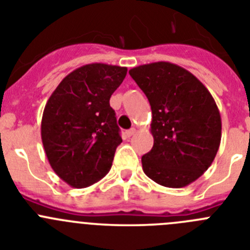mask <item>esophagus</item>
<instances>
[{
    "mask_svg": "<svg viewBox=\"0 0 250 250\" xmlns=\"http://www.w3.org/2000/svg\"><path fill=\"white\" fill-rule=\"evenodd\" d=\"M135 132H136V129H135V127H132V129L127 130V131H126V136H127V138H130V136L134 135Z\"/></svg>",
    "mask_w": 250,
    "mask_h": 250,
    "instance_id": "34e87169",
    "label": "esophagus"
}]
</instances>
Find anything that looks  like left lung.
Returning <instances> with one entry per match:
<instances>
[{"label":"left lung","instance_id":"8db88e82","mask_svg":"<svg viewBox=\"0 0 250 250\" xmlns=\"http://www.w3.org/2000/svg\"><path fill=\"white\" fill-rule=\"evenodd\" d=\"M129 74L151 106L154 145L141 158L144 173L167 188L191 184L210 167L220 145L222 119L213 96L175 63H146Z\"/></svg>","mask_w":250,"mask_h":250}]
</instances>
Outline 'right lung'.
<instances>
[{
	"instance_id": "right-lung-1",
	"label": "right lung",
	"mask_w": 250,
	"mask_h": 250,
	"mask_svg": "<svg viewBox=\"0 0 250 250\" xmlns=\"http://www.w3.org/2000/svg\"><path fill=\"white\" fill-rule=\"evenodd\" d=\"M127 68L89 63L76 68L51 94L41 139L51 167L70 187H90L111 169L120 129L110 98Z\"/></svg>"
}]
</instances>
